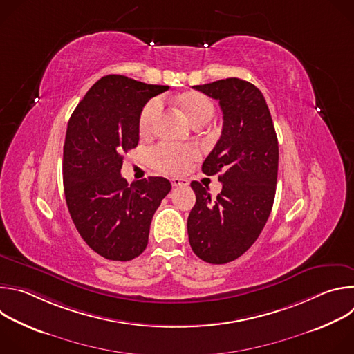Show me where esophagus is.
Returning a JSON list of instances; mask_svg holds the SVG:
<instances>
[{
	"mask_svg": "<svg viewBox=\"0 0 354 354\" xmlns=\"http://www.w3.org/2000/svg\"><path fill=\"white\" fill-rule=\"evenodd\" d=\"M171 183H172L174 187H180V186H187L189 180L185 179V178H172Z\"/></svg>",
	"mask_w": 354,
	"mask_h": 354,
	"instance_id": "obj_1",
	"label": "esophagus"
}]
</instances>
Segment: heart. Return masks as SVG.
Returning a JSON list of instances; mask_svg holds the SVG:
<instances>
[{
	"mask_svg": "<svg viewBox=\"0 0 354 354\" xmlns=\"http://www.w3.org/2000/svg\"><path fill=\"white\" fill-rule=\"evenodd\" d=\"M178 106L183 111L193 126L207 123L214 115L212 99L200 92H186L176 97ZM161 112V100L153 99L142 108L138 127L141 133H148ZM198 157V151L193 145H169L160 144L151 148L147 154L149 167L165 174H182L189 164Z\"/></svg>",
	"mask_w": 354,
	"mask_h": 354,
	"instance_id": "1",
	"label": "heart"
}]
</instances>
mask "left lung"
I'll list each match as a JSON object with an SVG mask.
<instances>
[{
    "mask_svg": "<svg viewBox=\"0 0 354 354\" xmlns=\"http://www.w3.org/2000/svg\"><path fill=\"white\" fill-rule=\"evenodd\" d=\"M194 89L217 99L223 131L201 171L218 175L221 193L212 197L198 182L190 183L196 203L187 218L189 243L207 263L238 259L261 235L273 207L279 142L262 92L248 81L227 78Z\"/></svg>",
    "mask_w": 354,
    "mask_h": 354,
    "instance_id": "left-lung-1",
    "label": "left lung"
}]
</instances>
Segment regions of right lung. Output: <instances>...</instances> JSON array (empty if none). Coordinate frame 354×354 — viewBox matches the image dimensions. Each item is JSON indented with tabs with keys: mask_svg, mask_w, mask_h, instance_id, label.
<instances>
[{
	"mask_svg": "<svg viewBox=\"0 0 354 354\" xmlns=\"http://www.w3.org/2000/svg\"><path fill=\"white\" fill-rule=\"evenodd\" d=\"M168 88L106 75L91 86L68 120L63 153L67 207L86 245L109 261L142 254L151 220L171 190L161 176L129 185L120 175L123 154L138 144L144 105Z\"/></svg>",
	"mask_w": 354,
	"mask_h": 354,
	"instance_id": "obj_1",
	"label": "right lung"
}]
</instances>
